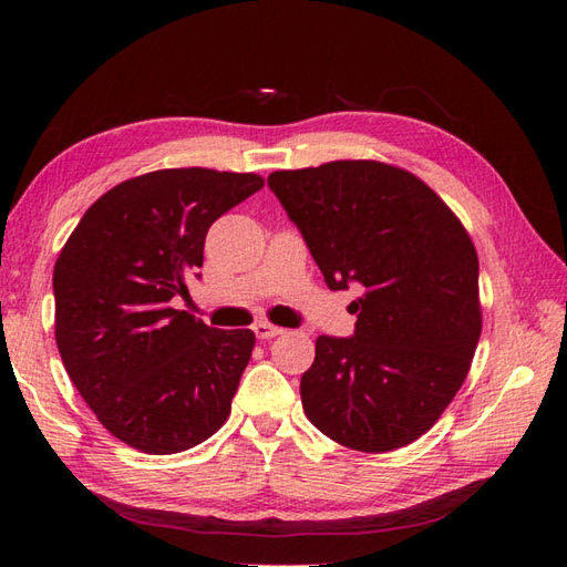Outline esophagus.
Wrapping results in <instances>:
<instances>
[{
    "mask_svg": "<svg viewBox=\"0 0 567 567\" xmlns=\"http://www.w3.org/2000/svg\"><path fill=\"white\" fill-rule=\"evenodd\" d=\"M252 331H256L258 339H275V336H280L285 329L275 327V323H270V321H258L256 327H252Z\"/></svg>",
    "mask_w": 567,
    "mask_h": 567,
    "instance_id": "34e87169",
    "label": "esophagus"
}]
</instances>
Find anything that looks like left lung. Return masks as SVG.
Here are the masks:
<instances>
[{
    "instance_id": "1",
    "label": "left lung",
    "mask_w": 567,
    "mask_h": 567,
    "mask_svg": "<svg viewBox=\"0 0 567 567\" xmlns=\"http://www.w3.org/2000/svg\"><path fill=\"white\" fill-rule=\"evenodd\" d=\"M329 290L363 285L351 339L319 336L299 392L307 419L346 449L388 453L436 424L483 331L477 250L424 179L380 161L268 177Z\"/></svg>"
}]
</instances>
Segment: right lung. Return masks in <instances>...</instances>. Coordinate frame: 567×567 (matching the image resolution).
I'll return each instance as SVG.
<instances>
[{
	"instance_id": "1",
	"label": "right lung",
	"mask_w": 567,
	"mask_h": 567,
	"mask_svg": "<svg viewBox=\"0 0 567 567\" xmlns=\"http://www.w3.org/2000/svg\"><path fill=\"white\" fill-rule=\"evenodd\" d=\"M262 183L209 167L124 179L84 212L60 250V358L100 424L131 449H195L231 414L256 333L212 329L171 299L202 268L209 226Z\"/></svg>"
}]
</instances>
